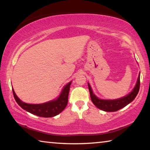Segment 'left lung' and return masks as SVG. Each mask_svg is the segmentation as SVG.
<instances>
[{"label":"left lung","instance_id":"8db88e82","mask_svg":"<svg viewBox=\"0 0 150 150\" xmlns=\"http://www.w3.org/2000/svg\"><path fill=\"white\" fill-rule=\"evenodd\" d=\"M140 79V72L138 75V79H137L136 85L134 86L132 91L128 95L122 96V97L116 98V99H102V98H98L97 96L95 95V94L93 93L89 83H88V87L89 89L91 98L93 103L98 108L100 109L105 112H115L120 109L125 107L128 104L132 102L136 98L138 93L139 89V82Z\"/></svg>","mask_w":150,"mask_h":150}]
</instances>
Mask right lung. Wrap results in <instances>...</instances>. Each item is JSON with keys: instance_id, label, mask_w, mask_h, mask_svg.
I'll return each instance as SVG.
<instances>
[{"instance_id": "right-lung-1", "label": "right lung", "mask_w": 150, "mask_h": 150, "mask_svg": "<svg viewBox=\"0 0 150 150\" xmlns=\"http://www.w3.org/2000/svg\"><path fill=\"white\" fill-rule=\"evenodd\" d=\"M72 81L66 84L63 87L59 95L54 100L41 104H29L22 101L15 93L14 88H12L14 97L16 103L22 108H23L32 115L40 116V117L50 118L59 115L64 110L68 103V95L70 89V85Z\"/></svg>"}]
</instances>
